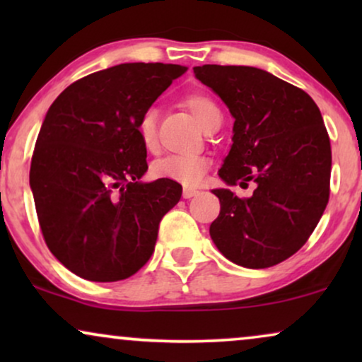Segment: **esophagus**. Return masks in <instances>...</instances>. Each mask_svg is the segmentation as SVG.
<instances>
[{"label": "esophagus", "instance_id": "1", "mask_svg": "<svg viewBox=\"0 0 362 362\" xmlns=\"http://www.w3.org/2000/svg\"><path fill=\"white\" fill-rule=\"evenodd\" d=\"M197 192L199 191L194 189V187H185V189H182V197H185V199H189V197L196 196Z\"/></svg>", "mask_w": 362, "mask_h": 362}]
</instances>
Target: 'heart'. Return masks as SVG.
Here are the masks:
<instances>
[{"mask_svg": "<svg viewBox=\"0 0 362 362\" xmlns=\"http://www.w3.org/2000/svg\"><path fill=\"white\" fill-rule=\"evenodd\" d=\"M185 105L204 130L211 122L221 117L219 108L204 93L187 95ZM136 133L145 150H155L158 143V112L155 108L150 107L141 112L136 122ZM207 168H209V160L202 155H166L151 163L150 173L156 180L196 185L204 176Z\"/></svg>", "mask_w": 362, "mask_h": 362, "instance_id": "obj_1", "label": "heart"}]
</instances>
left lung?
<instances>
[{
    "instance_id": "8db88e82",
    "label": "left lung",
    "mask_w": 362,
    "mask_h": 362,
    "mask_svg": "<svg viewBox=\"0 0 362 362\" xmlns=\"http://www.w3.org/2000/svg\"><path fill=\"white\" fill-rule=\"evenodd\" d=\"M194 74L235 118L219 176L230 186L257 185L250 197L212 191L221 201L212 240L237 265L274 267L306 244L329 201L323 117L305 90L262 69L209 64Z\"/></svg>"
}]
</instances>
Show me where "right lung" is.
<instances>
[{
    "instance_id": "right-lung-1",
    "label": "right lung",
    "mask_w": 362,
    "mask_h": 362,
    "mask_svg": "<svg viewBox=\"0 0 362 362\" xmlns=\"http://www.w3.org/2000/svg\"><path fill=\"white\" fill-rule=\"evenodd\" d=\"M186 71L120 64L71 83L47 110L29 185L46 245L72 274L118 281L150 260L163 216L182 187L140 182L148 163L136 122Z\"/></svg>"
}]
</instances>
